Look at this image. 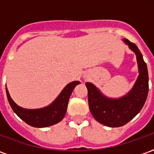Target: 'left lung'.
<instances>
[{
  "label": "left lung",
  "mask_w": 154,
  "mask_h": 154,
  "mask_svg": "<svg viewBox=\"0 0 154 154\" xmlns=\"http://www.w3.org/2000/svg\"><path fill=\"white\" fill-rule=\"evenodd\" d=\"M124 41L136 54L139 71V77L129 94L119 99H109L94 85L86 83L91 113L98 122L109 127L123 126L131 120L143 108L149 92L148 68L142 54L135 44L126 38Z\"/></svg>",
  "instance_id": "obj_1"
}]
</instances>
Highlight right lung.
<instances>
[{
    "mask_svg": "<svg viewBox=\"0 0 154 154\" xmlns=\"http://www.w3.org/2000/svg\"><path fill=\"white\" fill-rule=\"evenodd\" d=\"M80 82L75 81L67 84L63 90L62 91V92L57 97V99L51 105L42 109H36V110H27L17 106L10 97L7 88H5V90H6L8 101L12 110H14V112L22 120H24L25 123H27L28 125L33 127L44 128V127L55 125L60 122L63 119L67 111V104L71 94L75 87Z\"/></svg>",
    "mask_w": 154,
    "mask_h": 154,
    "instance_id": "obj_1",
    "label": "right lung"
}]
</instances>
